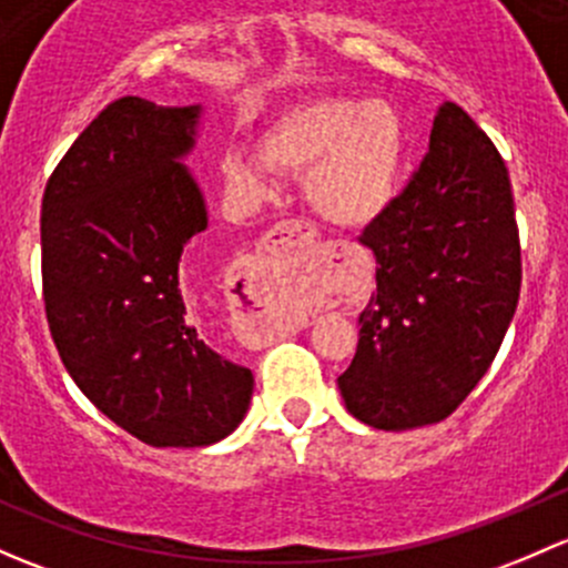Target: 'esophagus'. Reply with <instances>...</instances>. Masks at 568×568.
I'll return each instance as SVG.
<instances>
[{
	"label": "esophagus",
	"instance_id": "esophagus-1",
	"mask_svg": "<svg viewBox=\"0 0 568 568\" xmlns=\"http://www.w3.org/2000/svg\"><path fill=\"white\" fill-rule=\"evenodd\" d=\"M317 245V232L306 221H282L254 256L241 265V278L254 303L260 338H273L297 323L295 314L286 308V292L301 273V248Z\"/></svg>",
	"mask_w": 568,
	"mask_h": 568
}]
</instances>
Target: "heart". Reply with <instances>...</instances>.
<instances>
[{
	"label": "heart",
	"instance_id": "heart-1",
	"mask_svg": "<svg viewBox=\"0 0 568 568\" xmlns=\"http://www.w3.org/2000/svg\"><path fill=\"white\" fill-rule=\"evenodd\" d=\"M405 161V122L383 101L314 98L284 111L262 133V153L230 148L226 185L241 199L267 196L273 166L306 172V199L325 221L355 226L383 213Z\"/></svg>",
	"mask_w": 568,
	"mask_h": 568
}]
</instances>
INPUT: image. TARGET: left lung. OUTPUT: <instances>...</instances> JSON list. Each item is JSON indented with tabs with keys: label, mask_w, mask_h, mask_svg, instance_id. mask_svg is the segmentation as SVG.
<instances>
[{
	"label": "left lung",
	"mask_w": 568,
	"mask_h": 568,
	"mask_svg": "<svg viewBox=\"0 0 568 568\" xmlns=\"http://www.w3.org/2000/svg\"><path fill=\"white\" fill-rule=\"evenodd\" d=\"M377 292L338 374L344 405L374 429L437 424L498 355L523 284L508 169L457 103H443L407 189L358 237Z\"/></svg>",
	"instance_id": "8db88e82"
}]
</instances>
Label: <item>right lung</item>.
Segmentation results:
<instances>
[{
    "mask_svg": "<svg viewBox=\"0 0 568 568\" xmlns=\"http://www.w3.org/2000/svg\"><path fill=\"white\" fill-rule=\"evenodd\" d=\"M199 106L109 103L57 163L40 213L51 338L81 394L136 440L196 448L248 410L254 374L207 344L180 273L207 230L180 158Z\"/></svg>",
    "mask_w": 568,
    "mask_h": 568,
    "instance_id": "add662e5",
    "label": "right lung"
}]
</instances>
